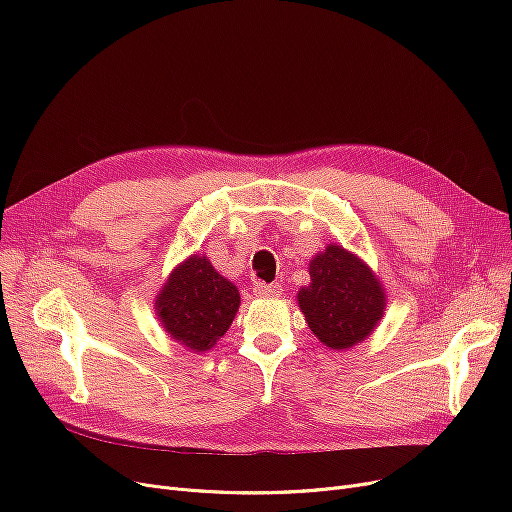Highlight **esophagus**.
Listing matches in <instances>:
<instances>
[{
    "label": "esophagus",
    "mask_w": 512,
    "mask_h": 512,
    "mask_svg": "<svg viewBox=\"0 0 512 512\" xmlns=\"http://www.w3.org/2000/svg\"><path fill=\"white\" fill-rule=\"evenodd\" d=\"M253 292H255V297L270 299V297H278V294H282V286L278 282L276 284H255Z\"/></svg>",
    "instance_id": "34e87169"
}]
</instances>
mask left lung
<instances>
[{"instance_id":"1","label":"left lung","mask_w":512,"mask_h":512,"mask_svg":"<svg viewBox=\"0 0 512 512\" xmlns=\"http://www.w3.org/2000/svg\"><path fill=\"white\" fill-rule=\"evenodd\" d=\"M309 286L297 294L317 340L336 351L363 342L386 311V294L371 267L351 251L328 245L309 261Z\"/></svg>"}]
</instances>
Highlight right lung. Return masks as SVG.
<instances>
[{
    "mask_svg": "<svg viewBox=\"0 0 512 512\" xmlns=\"http://www.w3.org/2000/svg\"><path fill=\"white\" fill-rule=\"evenodd\" d=\"M238 305L236 286L215 272L207 257L191 255L161 286L155 313L176 342L205 353L226 334Z\"/></svg>",
    "mask_w": 512,
    "mask_h": 512,
    "instance_id": "right-lung-1",
    "label": "right lung"
}]
</instances>
